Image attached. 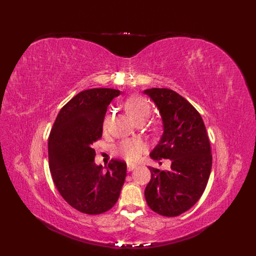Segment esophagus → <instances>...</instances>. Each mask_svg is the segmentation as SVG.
<instances>
[{"instance_id":"esophagus-1","label":"esophagus","mask_w":256,"mask_h":256,"mask_svg":"<svg viewBox=\"0 0 256 256\" xmlns=\"http://www.w3.org/2000/svg\"><path fill=\"white\" fill-rule=\"evenodd\" d=\"M135 168H137L136 165H134V164H128V171H132Z\"/></svg>"}]
</instances>
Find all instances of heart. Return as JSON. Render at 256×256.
Here are the masks:
<instances>
[{
    "label": "heart",
    "mask_w": 256,
    "mask_h": 256,
    "mask_svg": "<svg viewBox=\"0 0 256 256\" xmlns=\"http://www.w3.org/2000/svg\"><path fill=\"white\" fill-rule=\"evenodd\" d=\"M126 111L130 116V118L139 124H144L145 121L148 119L150 115V106L144 98L140 96H132L124 104ZM109 120L110 115H106L104 120L102 128L106 130L109 126ZM144 150V145L142 142L138 140H126L121 142L116 148V152L119 156L126 158L128 162H134V160H137L141 154Z\"/></svg>",
    "instance_id": "1"
}]
</instances>
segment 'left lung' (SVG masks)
I'll list each match as a JSON object with an SVG mask.
<instances>
[{
    "label": "left lung",
    "mask_w": 256,
    "mask_h": 256,
    "mask_svg": "<svg viewBox=\"0 0 256 256\" xmlns=\"http://www.w3.org/2000/svg\"><path fill=\"white\" fill-rule=\"evenodd\" d=\"M144 93L158 106L164 130L150 158L171 160L169 171L150 167L145 199L158 214L176 217L197 202L208 184L212 156L206 128L198 111L176 91L152 88Z\"/></svg>",
    "instance_id": "8db88e82"
}]
</instances>
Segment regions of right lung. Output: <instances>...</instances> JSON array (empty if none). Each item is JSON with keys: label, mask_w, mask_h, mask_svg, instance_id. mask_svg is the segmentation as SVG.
<instances>
[{"label": "right lung", "mask_w": 256, "mask_h": 256, "mask_svg": "<svg viewBox=\"0 0 256 256\" xmlns=\"http://www.w3.org/2000/svg\"><path fill=\"white\" fill-rule=\"evenodd\" d=\"M119 90L93 88L78 93L60 110L48 137L52 178L67 204L98 214L114 206L126 176V163L111 160L106 170L94 162L93 143L102 135L106 108Z\"/></svg>", "instance_id": "add662e5"}]
</instances>
